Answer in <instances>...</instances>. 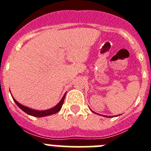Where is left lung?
Here are the masks:
<instances>
[{
  "label": "left lung",
  "instance_id": "1",
  "mask_svg": "<svg viewBox=\"0 0 151 151\" xmlns=\"http://www.w3.org/2000/svg\"><path fill=\"white\" fill-rule=\"evenodd\" d=\"M91 111H92V110H91ZM92 112H93V113H94V111H92ZM106 117H111V116H106Z\"/></svg>",
  "mask_w": 151,
  "mask_h": 151
}]
</instances>
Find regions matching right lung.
Masks as SVG:
<instances>
[{
  "label": "right lung",
  "instance_id": "add662e5",
  "mask_svg": "<svg viewBox=\"0 0 151 151\" xmlns=\"http://www.w3.org/2000/svg\"><path fill=\"white\" fill-rule=\"evenodd\" d=\"M66 94V93H65V94L63 95V98L61 99V101L59 102V104H57L54 107L51 108V109H49V110H33V109H31V108H29L27 107V106H23V105H22L19 102H17V101L13 98V96H12V97H13L14 102L17 104V106L20 108L22 111H24L25 113L29 114V115L32 116L43 117V116H47L52 115V114H54V113H57V112H59L60 110L61 107H62L63 106V104L64 99H65Z\"/></svg>",
  "mask_w": 151,
  "mask_h": 151
}]
</instances>
